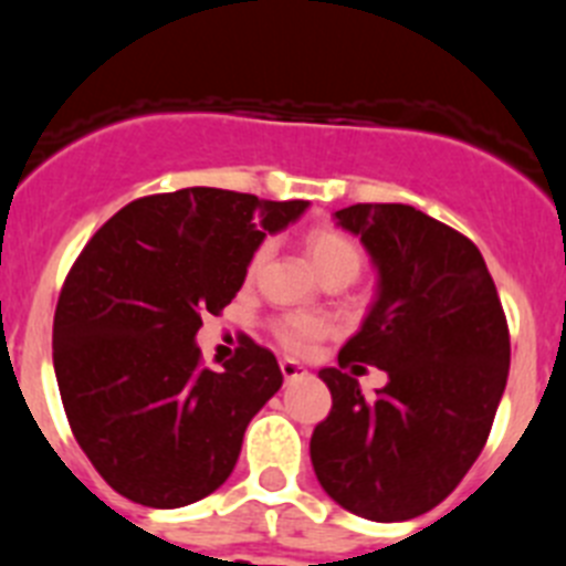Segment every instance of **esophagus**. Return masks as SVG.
Returning a JSON list of instances; mask_svg holds the SVG:
<instances>
[{
	"label": "esophagus",
	"mask_w": 566,
	"mask_h": 566,
	"mask_svg": "<svg viewBox=\"0 0 566 566\" xmlns=\"http://www.w3.org/2000/svg\"><path fill=\"white\" fill-rule=\"evenodd\" d=\"M280 371H283V379H286V382H292V379L303 377L306 368H303L300 363H294V359H280Z\"/></svg>",
	"instance_id": "34e87169"
}]
</instances>
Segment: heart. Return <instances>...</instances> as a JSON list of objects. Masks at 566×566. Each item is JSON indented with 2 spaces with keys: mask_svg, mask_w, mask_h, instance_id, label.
Masks as SVG:
<instances>
[{
  "mask_svg": "<svg viewBox=\"0 0 566 566\" xmlns=\"http://www.w3.org/2000/svg\"><path fill=\"white\" fill-rule=\"evenodd\" d=\"M306 254L308 260H312V266L317 269L319 280L343 277L352 283V280L359 274V266H363V252H359L357 243H354L348 234L334 232V229H314V232H308ZM258 260H260V252L258 258H254L252 266H258ZM326 328L328 323L323 314L297 312L277 319L274 334H277L283 348H289V352L294 354H303L308 352V348L323 337V334H326Z\"/></svg>",
  "mask_w": 566,
  "mask_h": 566,
  "instance_id": "1",
  "label": "heart"
}]
</instances>
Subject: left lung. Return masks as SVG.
Wrapping results in <instances>:
<instances>
[{"label": "left lung", "mask_w": 566, "mask_h": 566, "mask_svg": "<svg viewBox=\"0 0 566 566\" xmlns=\"http://www.w3.org/2000/svg\"><path fill=\"white\" fill-rule=\"evenodd\" d=\"M334 223L359 238L377 292L339 368L319 371L332 413L308 451L339 507L408 522L437 507L488 442L510 371L507 319L482 252L431 214L354 203ZM359 361L389 374L374 398L356 382Z\"/></svg>", "instance_id": "left-lung-1"}]
</instances>
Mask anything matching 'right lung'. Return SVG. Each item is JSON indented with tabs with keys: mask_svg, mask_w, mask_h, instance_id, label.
Listing matches in <instances>:
<instances>
[{
	"mask_svg": "<svg viewBox=\"0 0 566 566\" xmlns=\"http://www.w3.org/2000/svg\"><path fill=\"white\" fill-rule=\"evenodd\" d=\"M306 209L189 187L127 203L84 247L59 297L53 368L73 437L129 502L187 507L234 470L283 374L252 339L209 371L195 334L232 303L266 234Z\"/></svg>",
	"mask_w": 566,
	"mask_h": 566,
	"instance_id": "obj_1",
	"label": "right lung"
}]
</instances>
